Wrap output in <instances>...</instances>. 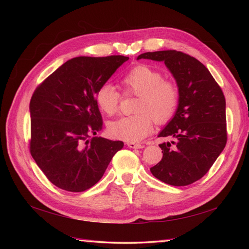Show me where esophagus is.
<instances>
[{
	"label": "esophagus",
	"mask_w": 249,
	"mask_h": 249,
	"mask_svg": "<svg viewBox=\"0 0 249 249\" xmlns=\"http://www.w3.org/2000/svg\"><path fill=\"white\" fill-rule=\"evenodd\" d=\"M127 146L130 149H143L144 145L141 143H135V142H127Z\"/></svg>",
	"instance_id": "esophagus-1"
}]
</instances>
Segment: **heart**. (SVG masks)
<instances>
[{"label": "heart", "instance_id": "heart-1", "mask_svg": "<svg viewBox=\"0 0 249 249\" xmlns=\"http://www.w3.org/2000/svg\"><path fill=\"white\" fill-rule=\"evenodd\" d=\"M121 86L126 94L138 96L135 104V114L120 118L108 125V133L116 139L139 142L153 128V120L157 124L170 120L178 105L179 93L177 84L163 80L160 71L149 65L138 64L121 78ZM121 95L109 83L100 86L95 100L100 111L113 115L119 110Z\"/></svg>", "mask_w": 249, "mask_h": 249}]
</instances>
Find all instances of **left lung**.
Returning a JSON list of instances; mask_svg holds the SVG:
<instances>
[{
    "label": "left lung",
    "instance_id": "left-lung-1",
    "mask_svg": "<svg viewBox=\"0 0 249 249\" xmlns=\"http://www.w3.org/2000/svg\"><path fill=\"white\" fill-rule=\"evenodd\" d=\"M137 59L165 62L179 93L176 114L158 135L174 141L160 144L162 158L151 172L172 186L193 184L205 176L226 146L224 93L208 68L184 52H145Z\"/></svg>",
    "mask_w": 249,
    "mask_h": 249
}]
</instances>
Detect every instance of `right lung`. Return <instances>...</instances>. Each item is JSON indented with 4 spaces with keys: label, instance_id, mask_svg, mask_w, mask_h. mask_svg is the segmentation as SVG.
Returning a JSON list of instances; mask_svg holds the SVG:
<instances>
[{
    "label": "right lung",
    "instance_id": "right-lung-1",
    "mask_svg": "<svg viewBox=\"0 0 249 249\" xmlns=\"http://www.w3.org/2000/svg\"><path fill=\"white\" fill-rule=\"evenodd\" d=\"M129 59L123 55L68 60L36 88L30 102V152L56 187L80 193L96 184L122 141L93 137L103 128L95 100L100 86Z\"/></svg>",
    "mask_w": 249,
    "mask_h": 249
}]
</instances>
